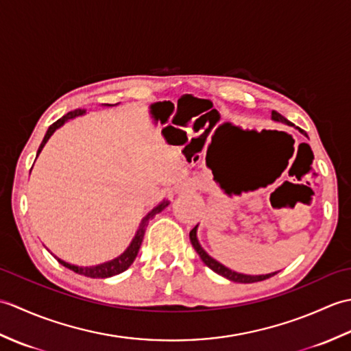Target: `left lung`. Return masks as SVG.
<instances>
[{"mask_svg": "<svg viewBox=\"0 0 351 351\" xmlns=\"http://www.w3.org/2000/svg\"><path fill=\"white\" fill-rule=\"evenodd\" d=\"M271 117H273V121H276V122L293 125L288 121V119H285L280 113H278V111H274V110L271 111ZM300 131L303 132V130H300ZM304 136H306V132H304ZM196 229H197V226H195L190 230V241L193 244V247H195V250L199 253V256H200V259L204 261L205 265L210 267L213 271L223 276V278H226V279L232 280V282H238V283H253V282L265 280V279L271 278V276L276 274V273H270V274H261V276H249V274H241V273L229 270V268H226L225 265H221L220 263H217V261L213 259L211 256H208V253L202 247H200V244H199L197 238H196Z\"/></svg>", "mask_w": 351, "mask_h": 351, "instance_id": "obj_1", "label": "left lung"}]
</instances>
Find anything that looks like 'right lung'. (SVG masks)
Returning a JSON list of instances; mask_svg holds the SVG:
<instances>
[{"label": "right lung", "instance_id": "add662e5", "mask_svg": "<svg viewBox=\"0 0 351 351\" xmlns=\"http://www.w3.org/2000/svg\"><path fill=\"white\" fill-rule=\"evenodd\" d=\"M83 113H84V108H77V110H73V111H69L68 114H64L62 119H58L57 122L52 123V125L49 126V128H48L47 134H45V137H43V140H42V143H40V146H39V151H37V154H39V152L42 151V147L45 146V143H47L52 132H54L57 128H60V126H62L66 121H69V119H73V117H77V116H81ZM167 205H169V202H162V204H160L156 208H154V210H152L151 213H149L143 220H141V225H140V228H138V230H137L136 237H134L132 243L130 244V247L126 249L121 256L113 259V261H110V263L96 265V267H77V265H71V264H68V263H64V261L58 259V258H57V261H58V263H60L62 265H64L66 268H69V270L75 271V273H78V274H81V276H87V278H93V279L111 278V276H116V274H119V273L128 270V267L134 263V259H136V256H137V253H138V249H140L141 243H143V237H145V232H146V228H147L149 220H151L155 214H158L160 211H162L164 208H166Z\"/></svg>", "mask_w": 351, "mask_h": 351}]
</instances>
